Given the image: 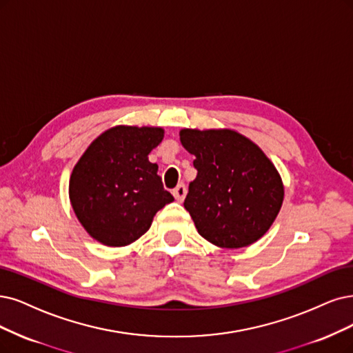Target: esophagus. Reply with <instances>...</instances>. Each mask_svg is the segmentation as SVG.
<instances>
[{"mask_svg": "<svg viewBox=\"0 0 353 353\" xmlns=\"http://www.w3.org/2000/svg\"><path fill=\"white\" fill-rule=\"evenodd\" d=\"M186 193H188V189L185 185H177L174 189H173V196L176 198L177 202H183L185 198H186Z\"/></svg>", "mask_w": 353, "mask_h": 353, "instance_id": "esophagus-1", "label": "esophagus"}]
</instances>
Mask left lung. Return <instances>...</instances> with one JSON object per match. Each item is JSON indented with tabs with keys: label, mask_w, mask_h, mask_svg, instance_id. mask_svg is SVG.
Instances as JSON below:
<instances>
[{
	"label": "left lung",
	"mask_w": 353,
	"mask_h": 353,
	"mask_svg": "<svg viewBox=\"0 0 353 353\" xmlns=\"http://www.w3.org/2000/svg\"><path fill=\"white\" fill-rule=\"evenodd\" d=\"M179 135L198 170L185 208L201 236L223 249H241L262 239L285 194L275 164L237 130L185 128Z\"/></svg>",
	"instance_id": "left-lung-1"
}]
</instances>
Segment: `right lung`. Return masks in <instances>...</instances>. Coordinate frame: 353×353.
I'll use <instances>...</instances> for the list:
<instances>
[{"label": "right lung", "mask_w": 353, "mask_h": 353, "mask_svg": "<svg viewBox=\"0 0 353 353\" xmlns=\"http://www.w3.org/2000/svg\"><path fill=\"white\" fill-rule=\"evenodd\" d=\"M159 126L116 125L100 134L70 177V202L80 224L99 243L123 247L145 234L155 214L174 198L163 188L148 154L160 145Z\"/></svg>", "instance_id": "1"}]
</instances>
